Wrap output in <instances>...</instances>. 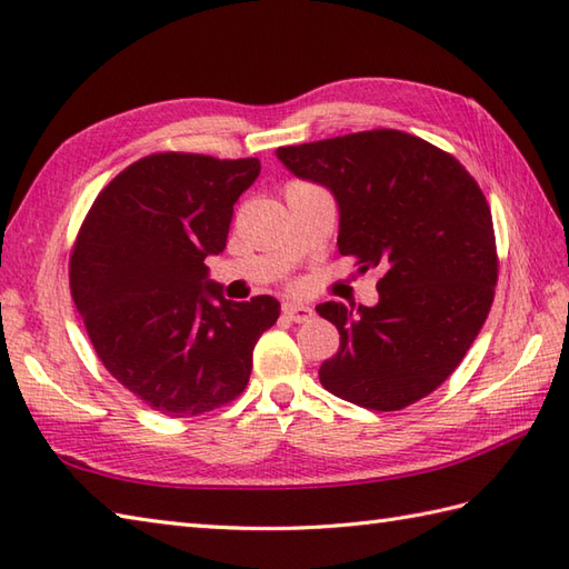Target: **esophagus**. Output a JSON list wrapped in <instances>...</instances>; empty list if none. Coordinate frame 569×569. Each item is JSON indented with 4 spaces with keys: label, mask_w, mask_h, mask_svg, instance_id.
I'll list each match as a JSON object with an SVG mask.
<instances>
[{
    "label": "esophagus",
    "mask_w": 569,
    "mask_h": 569,
    "mask_svg": "<svg viewBox=\"0 0 569 569\" xmlns=\"http://www.w3.org/2000/svg\"><path fill=\"white\" fill-rule=\"evenodd\" d=\"M283 316H286L288 320H293V322H308L312 316H316V312H312V308L306 306V303H296V300H286V303H283Z\"/></svg>",
    "instance_id": "1"
}]
</instances>
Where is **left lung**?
Returning <instances> with one entry per match:
<instances>
[{
  "instance_id": "1",
  "label": "left lung",
  "mask_w": 569,
  "mask_h": 569,
  "mask_svg": "<svg viewBox=\"0 0 569 569\" xmlns=\"http://www.w3.org/2000/svg\"><path fill=\"white\" fill-rule=\"evenodd\" d=\"M300 180L332 192L340 253L379 269L377 306L320 303L340 352L318 377L371 410H401L450 377L485 325L497 241L485 192L450 153L406 131L373 129L276 149Z\"/></svg>"
}]
</instances>
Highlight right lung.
<instances>
[{
  "mask_svg": "<svg viewBox=\"0 0 569 569\" xmlns=\"http://www.w3.org/2000/svg\"><path fill=\"white\" fill-rule=\"evenodd\" d=\"M259 159L153 153L124 168L84 217L70 293L112 377L171 418L208 413L249 381L251 355L281 303H234L204 259L224 251L234 202Z\"/></svg>",
  "mask_w": 569,
  "mask_h": 569,
  "instance_id": "add662e5",
  "label": "right lung"
}]
</instances>
